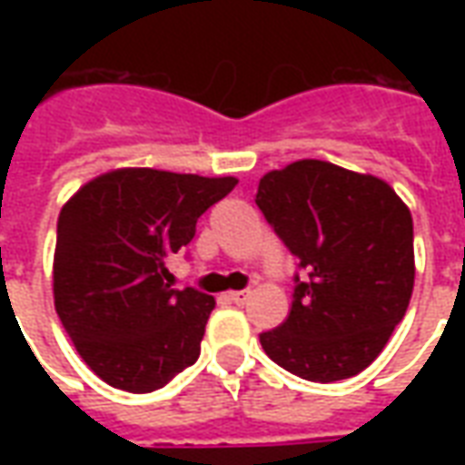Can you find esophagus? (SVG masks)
<instances>
[{
  "mask_svg": "<svg viewBox=\"0 0 465 465\" xmlns=\"http://www.w3.org/2000/svg\"><path fill=\"white\" fill-rule=\"evenodd\" d=\"M249 296H252V292H229V302L246 303L249 302Z\"/></svg>",
  "mask_w": 465,
  "mask_h": 465,
  "instance_id": "34e87169",
  "label": "esophagus"
}]
</instances>
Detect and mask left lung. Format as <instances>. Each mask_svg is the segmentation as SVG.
<instances>
[{"label": "left lung", "instance_id": "obj_1", "mask_svg": "<svg viewBox=\"0 0 465 465\" xmlns=\"http://www.w3.org/2000/svg\"><path fill=\"white\" fill-rule=\"evenodd\" d=\"M256 206L299 256L286 322L259 336L306 381L356 376L389 343L413 293V219L389 183L319 159L263 173Z\"/></svg>", "mask_w": 465, "mask_h": 465}]
</instances>
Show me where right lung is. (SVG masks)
<instances>
[{
    "label": "right lung",
    "mask_w": 465,
    "mask_h": 465,
    "mask_svg": "<svg viewBox=\"0 0 465 465\" xmlns=\"http://www.w3.org/2000/svg\"><path fill=\"white\" fill-rule=\"evenodd\" d=\"M236 183L126 166L99 173L62 206L54 309L79 356L109 386L149 393L199 359L216 302L172 289L166 259Z\"/></svg>",
    "instance_id": "obj_1"
}]
</instances>
